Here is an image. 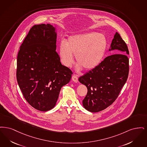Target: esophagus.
I'll list each match as a JSON object with an SVG mask.
<instances>
[{"label": "esophagus", "mask_w": 147, "mask_h": 147, "mask_svg": "<svg viewBox=\"0 0 147 147\" xmlns=\"http://www.w3.org/2000/svg\"><path fill=\"white\" fill-rule=\"evenodd\" d=\"M72 80L75 83H77L78 82V78H77L76 75H73L72 76Z\"/></svg>", "instance_id": "1"}]
</instances>
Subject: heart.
<instances>
[{"label": "heart", "mask_w": 147, "mask_h": 147, "mask_svg": "<svg viewBox=\"0 0 147 147\" xmlns=\"http://www.w3.org/2000/svg\"><path fill=\"white\" fill-rule=\"evenodd\" d=\"M107 47V40L102 33L88 32L69 37L66 43L60 42L59 55L62 64L70 67L74 62V55L79 69L86 70L96 67L102 61Z\"/></svg>", "instance_id": "obj_1"}]
</instances>
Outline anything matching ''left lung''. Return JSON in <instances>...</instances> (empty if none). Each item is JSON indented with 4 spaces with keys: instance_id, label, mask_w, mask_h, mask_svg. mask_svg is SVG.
I'll list each match as a JSON object with an SVG mask.
<instances>
[{
    "instance_id": "1",
    "label": "left lung",
    "mask_w": 147,
    "mask_h": 147,
    "mask_svg": "<svg viewBox=\"0 0 147 147\" xmlns=\"http://www.w3.org/2000/svg\"><path fill=\"white\" fill-rule=\"evenodd\" d=\"M117 51L107 57L95 69L78 78L87 88L83 107L92 113L100 111L113 104L126 83L129 71L127 46L116 32L109 51Z\"/></svg>"
}]
</instances>
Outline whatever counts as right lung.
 Returning <instances> with one entry per match:
<instances>
[{"label":"right lung","mask_w":147,"mask_h":147,"mask_svg":"<svg viewBox=\"0 0 147 147\" xmlns=\"http://www.w3.org/2000/svg\"><path fill=\"white\" fill-rule=\"evenodd\" d=\"M57 32L51 24L33 26L20 48L16 78L27 102L42 111L53 108L72 71L56 52Z\"/></svg>","instance_id":"1"}]
</instances>
